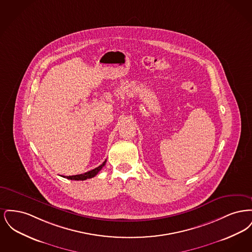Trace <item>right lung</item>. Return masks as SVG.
I'll return each instance as SVG.
<instances>
[{"instance_id":"right-lung-1","label":"right lung","mask_w":252,"mask_h":252,"mask_svg":"<svg viewBox=\"0 0 252 252\" xmlns=\"http://www.w3.org/2000/svg\"><path fill=\"white\" fill-rule=\"evenodd\" d=\"M106 162H107V159L101 165H99L98 167L94 168V170H91V171L84 173V174L75 175V176H69V177H65V178H67L68 180H88V179H92V178L95 177L96 175L101 171V169L105 166Z\"/></svg>"}]
</instances>
